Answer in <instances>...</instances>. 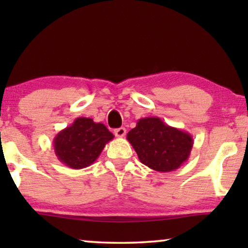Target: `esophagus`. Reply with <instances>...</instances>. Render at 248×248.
Listing matches in <instances>:
<instances>
[{
    "label": "esophagus",
    "mask_w": 248,
    "mask_h": 248,
    "mask_svg": "<svg viewBox=\"0 0 248 248\" xmlns=\"http://www.w3.org/2000/svg\"><path fill=\"white\" fill-rule=\"evenodd\" d=\"M114 133L117 138H123L125 137V134H126V130H125V127H120L116 128V130L114 131Z\"/></svg>",
    "instance_id": "34e87169"
}]
</instances>
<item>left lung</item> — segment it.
Listing matches in <instances>:
<instances>
[{
	"mask_svg": "<svg viewBox=\"0 0 248 248\" xmlns=\"http://www.w3.org/2000/svg\"><path fill=\"white\" fill-rule=\"evenodd\" d=\"M126 138L142 164L161 172L181 167L194 143L191 134L169 126L159 117L140 118Z\"/></svg>",
	"mask_w": 248,
	"mask_h": 248,
	"instance_id": "left-lung-1",
	"label": "left lung"
}]
</instances>
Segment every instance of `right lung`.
I'll return each mask as SVG.
<instances>
[{
    "label": "right lung",
    "instance_id": "add662e5",
    "mask_svg": "<svg viewBox=\"0 0 248 248\" xmlns=\"http://www.w3.org/2000/svg\"><path fill=\"white\" fill-rule=\"evenodd\" d=\"M113 139L104 124L94 123L89 117H78L56 134L53 147L61 162L72 169H82L93 165Z\"/></svg>",
    "mask_w": 248,
    "mask_h": 248
}]
</instances>
